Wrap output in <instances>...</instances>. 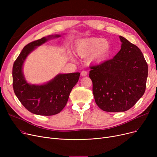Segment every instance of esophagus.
Instances as JSON below:
<instances>
[{
  "label": "esophagus",
  "mask_w": 157,
  "mask_h": 157,
  "mask_svg": "<svg viewBox=\"0 0 157 157\" xmlns=\"http://www.w3.org/2000/svg\"><path fill=\"white\" fill-rule=\"evenodd\" d=\"M87 75V72L85 71H83L81 72V76H86Z\"/></svg>",
  "instance_id": "34e87169"
}]
</instances>
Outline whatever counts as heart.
<instances>
[{
	"instance_id": "heart-1",
	"label": "heart",
	"mask_w": 157,
	"mask_h": 157,
	"mask_svg": "<svg viewBox=\"0 0 157 157\" xmlns=\"http://www.w3.org/2000/svg\"><path fill=\"white\" fill-rule=\"evenodd\" d=\"M112 46L109 40L99 37L81 39L75 46V52L79 57H86L88 63H99L109 55ZM73 60V58H72Z\"/></svg>"
}]
</instances>
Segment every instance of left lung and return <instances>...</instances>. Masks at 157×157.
<instances>
[{
    "label": "left lung",
    "mask_w": 157,
    "mask_h": 157,
    "mask_svg": "<svg viewBox=\"0 0 157 157\" xmlns=\"http://www.w3.org/2000/svg\"><path fill=\"white\" fill-rule=\"evenodd\" d=\"M119 52L112 59L91 67L95 102L107 112L126 111L144 95L148 67L136 45L122 36Z\"/></svg>",
    "instance_id": "1"
}]
</instances>
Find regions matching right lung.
Returning a JSON list of instances; mask_svg holds the SVG:
<instances>
[{
	"mask_svg": "<svg viewBox=\"0 0 157 157\" xmlns=\"http://www.w3.org/2000/svg\"><path fill=\"white\" fill-rule=\"evenodd\" d=\"M61 35L48 36L28 44L23 48L14 63L13 85L14 92L22 105L33 114L52 116L59 113L67 102L72 88L79 78V72L59 74L43 84H31L23 72L27 56L33 51L49 40Z\"/></svg>",
	"mask_w": 157,
	"mask_h": 157,
	"instance_id": "obj_1",
	"label": "right lung"
}]
</instances>
